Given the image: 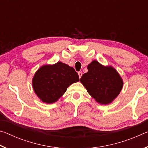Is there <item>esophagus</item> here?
<instances>
[{"label":"esophagus","instance_id":"1","mask_svg":"<svg viewBox=\"0 0 148 148\" xmlns=\"http://www.w3.org/2000/svg\"><path fill=\"white\" fill-rule=\"evenodd\" d=\"M78 76H79V79L81 78V77H82V72H78Z\"/></svg>","mask_w":148,"mask_h":148}]
</instances>
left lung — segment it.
<instances>
[{
	"label": "left lung",
	"mask_w": 148,
	"mask_h": 148,
	"mask_svg": "<svg viewBox=\"0 0 148 148\" xmlns=\"http://www.w3.org/2000/svg\"><path fill=\"white\" fill-rule=\"evenodd\" d=\"M88 72L80 79V82L88 93L98 103L110 104L118 96L123 86V81L112 66H104L97 61H92L87 66Z\"/></svg>",
	"instance_id": "1"
}]
</instances>
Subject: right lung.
Returning <instances> with one entry per match:
<instances>
[{"mask_svg": "<svg viewBox=\"0 0 148 148\" xmlns=\"http://www.w3.org/2000/svg\"><path fill=\"white\" fill-rule=\"evenodd\" d=\"M79 80L78 74L68 64L57 62L44 64L38 69L32 81V88L42 102H56L66 92L71 84Z\"/></svg>", "mask_w": 148, "mask_h": 148, "instance_id": "right-lung-1", "label": "right lung"}]
</instances>
